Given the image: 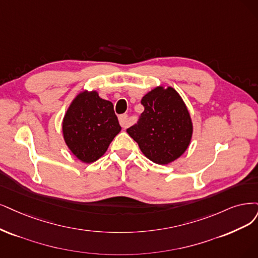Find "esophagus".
Segmentation results:
<instances>
[{
    "mask_svg": "<svg viewBox=\"0 0 258 258\" xmlns=\"http://www.w3.org/2000/svg\"><path fill=\"white\" fill-rule=\"evenodd\" d=\"M119 122L122 127H127V125L130 124L127 114H121V116H119Z\"/></svg>",
    "mask_w": 258,
    "mask_h": 258,
    "instance_id": "34e87169",
    "label": "esophagus"
}]
</instances>
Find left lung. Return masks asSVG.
I'll use <instances>...</instances> for the list:
<instances>
[{
  "label": "left lung",
  "mask_w": 258,
  "mask_h": 258,
  "mask_svg": "<svg viewBox=\"0 0 258 258\" xmlns=\"http://www.w3.org/2000/svg\"><path fill=\"white\" fill-rule=\"evenodd\" d=\"M145 111L126 130L144 155L158 165L182 156L191 142L194 124L179 93L170 86H157L141 99Z\"/></svg>",
  "instance_id": "1"
}]
</instances>
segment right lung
I'll return each mask as SVG.
<instances>
[{
  "instance_id": "obj_1",
  "label": "right lung",
  "mask_w": 258,
  "mask_h": 258,
  "mask_svg": "<svg viewBox=\"0 0 258 258\" xmlns=\"http://www.w3.org/2000/svg\"><path fill=\"white\" fill-rule=\"evenodd\" d=\"M120 131L112 103L100 98L97 90L76 94L62 119L66 145L85 164L102 157Z\"/></svg>"
}]
</instances>
